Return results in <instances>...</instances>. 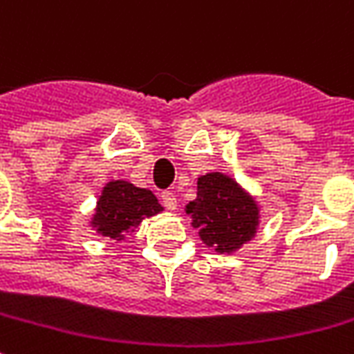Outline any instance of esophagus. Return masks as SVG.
<instances>
[{
  "label": "esophagus",
  "mask_w": 354,
  "mask_h": 354,
  "mask_svg": "<svg viewBox=\"0 0 354 354\" xmlns=\"http://www.w3.org/2000/svg\"><path fill=\"white\" fill-rule=\"evenodd\" d=\"M160 199H162V205H165L169 211H174V209H176V195L172 194V192H162V194H160Z\"/></svg>",
  "instance_id": "obj_1"
}]
</instances>
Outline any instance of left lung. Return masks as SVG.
Instances as JSON below:
<instances>
[{
	"label": "left lung",
	"instance_id": "left-lung-1",
	"mask_svg": "<svg viewBox=\"0 0 354 354\" xmlns=\"http://www.w3.org/2000/svg\"><path fill=\"white\" fill-rule=\"evenodd\" d=\"M203 243L218 253H234L257 234L259 205L236 180L209 172L197 180V197L185 205Z\"/></svg>",
	"mask_w": 354,
	"mask_h": 354
}]
</instances>
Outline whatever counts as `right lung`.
Here are the masks:
<instances>
[{
  "mask_svg": "<svg viewBox=\"0 0 354 354\" xmlns=\"http://www.w3.org/2000/svg\"><path fill=\"white\" fill-rule=\"evenodd\" d=\"M162 211L157 197L143 187H136L124 180L109 182L103 187L91 226L97 234L111 239H124L126 232H134L143 218Z\"/></svg>",
  "mask_w": 354,
  "mask_h": 354,
  "instance_id": "obj_1",
  "label": "right lung"
}]
</instances>
